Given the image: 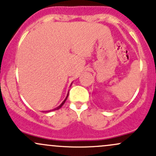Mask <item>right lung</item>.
Instances as JSON below:
<instances>
[{
	"label": "right lung",
	"mask_w": 156,
	"mask_h": 156,
	"mask_svg": "<svg viewBox=\"0 0 156 156\" xmlns=\"http://www.w3.org/2000/svg\"><path fill=\"white\" fill-rule=\"evenodd\" d=\"M72 84H73V83H71V85H72ZM71 85H70V87H71ZM68 96H69V92H68V93H67V96H66V99H65L64 100H63V102H62L61 104H60V105L58 106V107L56 108H55V109H53V110H52V111H55V110H58V109H60V108H61L62 106L63 105V104H64V103H65V101H66V99H67V97H68ZM50 111H47V112H50Z\"/></svg>",
	"instance_id": "add662e5"
}]
</instances>
